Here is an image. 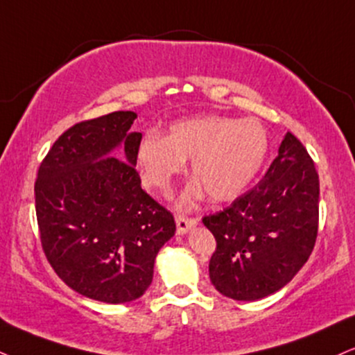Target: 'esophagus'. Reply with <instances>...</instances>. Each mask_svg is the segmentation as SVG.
<instances>
[{
	"mask_svg": "<svg viewBox=\"0 0 355 355\" xmlns=\"http://www.w3.org/2000/svg\"><path fill=\"white\" fill-rule=\"evenodd\" d=\"M199 222L198 217H184V216H176V225H178V234L184 235L191 227H194Z\"/></svg>",
	"mask_w": 355,
	"mask_h": 355,
	"instance_id": "esophagus-1",
	"label": "esophagus"
}]
</instances>
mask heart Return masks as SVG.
Returning <instances> with one entry per match:
<instances>
[{"mask_svg": "<svg viewBox=\"0 0 355 355\" xmlns=\"http://www.w3.org/2000/svg\"><path fill=\"white\" fill-rule=\"evenodd\" d=\"M270 153V137L255 118L192 116L169 126V133L150 131L141 138L137 161L143 184L169 196L174 181L192 159V176L198 179L181 199L191 207L207 192L214 202H229L242 196L260 171Z\"/></svg>", "mask_w": 355, "mask_h": 355, "instance_id": "heart-1", "label": "heart"}]
</instances>
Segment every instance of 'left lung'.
Wrapping results in <instances>:
<instances>
[{"label":"left lung","instance_id":"left-lung-1","mask_svg":"<svg viewBox=\"0 0 355 355\" xmlns=\"http://www.w3.org/2000/svg\"><path fill=\"white\" fill-rule=\"evenodd\" d=\"M319 176L293 133L258 184L224 211L202 218L216 237L209 277L227 298L255 301L288 284L318 237Z\"/></svg>","mask_w":355,"mask_h":355}]
</instances>
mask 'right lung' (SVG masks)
<instances>
[{
  "mask_svg": "<svg viewBox=\"0 0 355 355\" xmlns=\"http://www.w3.org/2000/svg\"><path fill=\"white\" fill-rule=\"evenodd\" d=\"M135 118L113 112L64 131L34 184L47 261L73 291L110 304L143 296L157 252L176 232L173 214L141 189ZM120 146L121 160L112 153Z\"/></svg>",
  "mask_w": 355,
  "mask_h": 355,
  "instance_id": "1",
  "label": "right lung"
}]
</instances>
